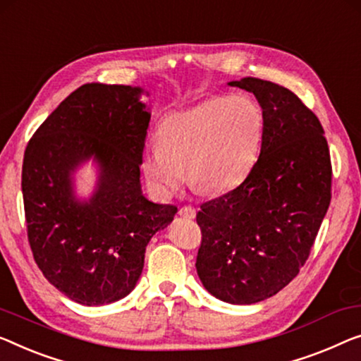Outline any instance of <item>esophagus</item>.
I'll list each match as a JSON object with an SVG mask.
<instances>
[{
  "label": "esophagus",
  "instance_id": "1",
  "mask_svg": "<svg viewBox=\"0 0 361 361\" xmlns=\"http://www.w3.org/2000/svg\"><path fill=\"white\" fill-rule=\"evenodd\" d=\"M178 214L181 215V217H188V219H195V217H196V211H195V207H191V206H185V207H181L180 211H178Z\"/></svg>",
  "mask_w": 361,
  "mask_h": 361
}]
</instances>
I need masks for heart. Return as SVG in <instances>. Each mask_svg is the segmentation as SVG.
<instances>
[{
  "mask_svg": "<svg viewBox=\"0 0 361 361\" xmlns=\"http://www.w3.org/2000/svg\"><path fill=\"white\" fill-rule=\"evenodd\" d=\"M264 115L250 97L219 95L160 121L159 142L144 147L141 169L150 188L170 196L188 178L204 192L240 185L255 166Z\"/></svg>",
  "mask_w": 361,
  "mask_h": 361,
  "instance_id": "1",
  "label": "heart"
}]
</instances>
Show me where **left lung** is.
Segmentation results:
<instances>
[{
  "instance_id": "8db88e82",
  "label": "left lung",
  "mask_w": 361,
  "mask_h": 361,
  "mask_svg": "<svg viewBox=\"0 0 361 361\" xmlns=\"http://www.w3.org/2000/svg\"><path fill=\"white\" fill-rule=\"evenodd\" d=\"M228 85L255 94L264 137L246 180L197 212L196 269L215 298L252 305L281 292L308 259L331 202V155L318 116L292 90L256 78Z\"/></svg>"
}]
</instances>
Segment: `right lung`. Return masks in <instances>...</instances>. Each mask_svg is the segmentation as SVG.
<instances>
[{
	"mask_svg": "<svg viewBox=\"0 0 361 361\" xmlns=\"http://www.w3.org/2000/svg\"><path fill=\"white\" fill-rule=\"evenodd\" d=\"M142 87L90 82L69 94L27 144L23 196L34 259L76 303L125 298L142 274L150 238L178 209L149 201L141 165L150 111ZM92 159L96 190L79 200L73 173Z\"/></svg>",
	"mask_w": 361,
	"mask_h": 361,
	"instance_id": "add662e5",
	"label": "right lung"
}]
</instances>
